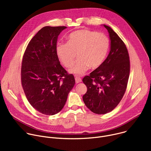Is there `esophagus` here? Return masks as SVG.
Returning a JSON list of instances; mask_svg holds the SVG:
<instances>
[{
	"instance_id": "esophagus-1",
	"label": "esophagus",
	"mask_w": 151,
	"mask_h": 151,
	"mask_svg": "<svg viewBox=\"0 0 151 151\" xmlns=\"http://www.w3.org/2000/svg\"><path fill=\"white\" fill-rule=\"evenodd\" d=\"M75 82H76V83H80V82H82V79H81V78H80L79 77L76 76V77H75Z\"/></svg>"
}]
</instances>
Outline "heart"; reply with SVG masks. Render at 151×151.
I'll list each match as a JSON object with an SVG mask.
<instances>
[{"instance_id": "heart-1", "label": "heart", "mask_w": 151, "mask_h": 151, "mask_svg": "<svg viewBox=\"0 0 151 151\" xmlns=\"http://www.w3.org/2000/svg\"><path fill=\"white\" fill-rule=\"evenodd\" d=\"M109 39L105 34L82 29L72 32L67 43L58 44L57 56L66 68H70L76 57L78 60L69 72L81 75L89 68L96 69L104 61L109 48Z\"/></svg>"}]
</instances>
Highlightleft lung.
<instances>
[{
	"label": "left lung",
	"instance_id": "8db88e82",
	"mask_svg": "<svg viewBox=\"0 0 151 151\" xmlns=\"http://www.w3.org/2000/svg\"><path fill=\"white\" fill-rule=\"evenodd\" d=\"M109 53L106 60L82 81L87 87L83 101L96 114H105L117 106L126 91L130 75V58L127 47L118 35L109 26Z\"/></svg>",
	"mask_w": 151,
	"mask_h": 151
}]
</instances>
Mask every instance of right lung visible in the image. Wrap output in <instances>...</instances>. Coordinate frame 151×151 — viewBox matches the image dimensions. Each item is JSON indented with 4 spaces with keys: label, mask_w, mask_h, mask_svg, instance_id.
Wrapping results in <instances>:
<instances>
[{
    "label": "right lung",
    "mask_w": 151,
    "mask_h": 151,
    "mask_svg": "<svg viewBox=\"0 0 151 151\" xmlns=\"http://www.w3.org/2000/svg\"><path fill=\"white\" fill-rule=\"evenodd\" d=\"M67 27L45 26L31 39L23 55L21 84L30 104L47 115L58 113L75 83L57 54L58 35Z\"/></svg>",
    "instance_id": "obj_1"
}]
</instances>
